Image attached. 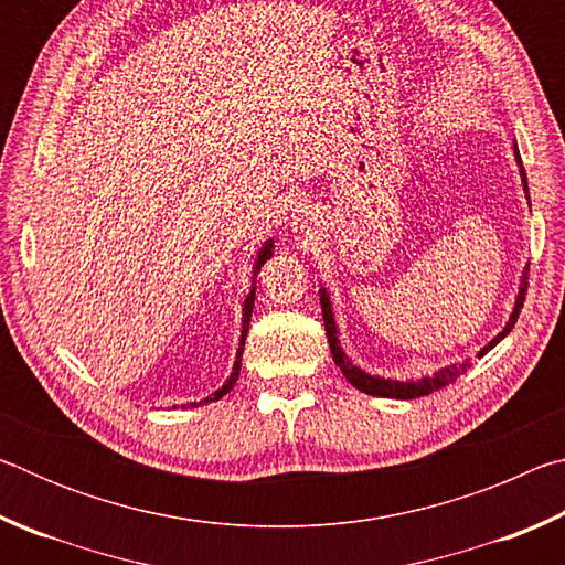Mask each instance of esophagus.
Returning a JSON list of instances; mask_svg holds the SVG:
<instances>
[{
    "mask_svg": "<svg viewBox=\"0 0 565 565\" xmlns=\"http://www.w3.org/2000/svg\"><path fill=\"white\" fill-rule=\"evenodd\" d=\"M291 224H294L296 232L309 234V232H313V228H317V216H313L309 206H299L291 216Z\"/></svg>",
    "mask_w": 565,
    "mask_h": 565,
    "instance_id": "34e87169",
    "label": "esophagus"
}]
</instances>
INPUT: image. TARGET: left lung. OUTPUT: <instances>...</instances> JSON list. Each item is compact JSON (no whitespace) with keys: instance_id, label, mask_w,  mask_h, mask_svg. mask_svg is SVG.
<instances>
[{"instance_id":"8db88e82","label":"left lung","mask_w":565,"mask_h":565,"mask_svg":"<svg viewBox=\"0 0 565 565\" xmlns=\"http://www.w3.org/2000/svg\"><path fill=\"white\" fill-rule=\"evenodd\" d=\"M519 164H521V157H519ZM521 177H523V186H525V171L521 167ZM525 191H529V186H525ZM525 291H529V274L523 276V284H521V291H519V301H515V309L511 313V321L505 323V329L495 337L489 347H486L481 351L489 353L495 343H499L505 333H509L513 329L515 319H519V313L523 309V301H525ZM319 301H321V313H323V327H327V337H329V349H331V356L333 361H337V366L343 371V376H347L353 386H356L359 391H363V394H371V396H384V398H418V396H428L434 394V391L444 388L448 384H454V381L466 374L468 371V361L458 363V366H448V369H441L438 374L428 376V379H420V381H386V379H379V376H369L363 374L361 369L353 366V363L347 359V353L341 351L339 347V337H337V321H333V313H331V303H329V296H327V289H319Z\"/></svg>"}]
</instances>
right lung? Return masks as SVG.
<instances>
[{
    "mask_svg": "<svg viewBox=\"0 0 565 565\" xmlns=\"http://www.w3.org/2000/svg\"><path fill=\"white\" fill-rule=\"evenodd\" d=\"M269 256H271V242L262 248V254H259V262H256V269H259V266H262L266 259H269ZM252 309H254V291H248L246 301H244V333H242V347H244V339H246L248 321H252ZM238 369H242V351H238L236 363H234V371H232V376H228L226 384H224L222 388H218V391H214V394L209 396V398L199 401V404H212V401H218V398H222V396H226L228 391H232V386L236 384V379H238Z\"/></svg>",
    "mask_w": 565,
    "mask_h": 565,
    "instance_id": "obj_1",
    "label": "right lung"
}]
</instances>
